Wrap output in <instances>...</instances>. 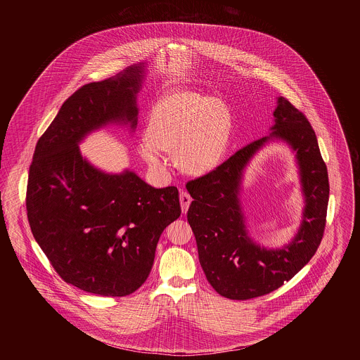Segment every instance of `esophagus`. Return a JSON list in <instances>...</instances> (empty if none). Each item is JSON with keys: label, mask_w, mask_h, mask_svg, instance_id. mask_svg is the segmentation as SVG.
<instances>
[{"label": "esophagus", "mask_w": 360, "mask_h": 360, "mask_svg": "<svg viewBox=\"0 0 360 360\" xmlns=\"http://www.w3.org/2000/svg\"><path fill=\"white\" fill-rule=\"evenodd\" d=\"M179 200H181V207H182V212L186 214L193 199H191V196H190L188 193H186V191H181V194H179Z\"/></svg>", "instance_id": "esophagus-1"}]
</instances>
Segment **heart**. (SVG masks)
Listing matches in <instances>:
<instances>
[{"label":"heart","mask_w":360,"mask_h":360,"mask_svg":"<svg viewBox=\"0 0 360 360\" xmlns=\"http://www.w3.org/2000/svg\"><path fill=\"white\" fill-rule=\"evenodd\" d=\"M231 112L221 98L179 91L161 98L149 115L148 133L139 145L154 170L170 166V152L191 174L207 173L227 149Z\"/></svg>","instance_id":"1"}]
</instances>
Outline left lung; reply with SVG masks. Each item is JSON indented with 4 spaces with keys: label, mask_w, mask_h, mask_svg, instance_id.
Returning <instances> with one entry per match:
<instances>
[{
    "label": "left lung",
    "mask_w": 360,
    "mask_h": 360,
    "mask_svg": "<svg viewBox=\"0 0 360 360\" xmlns=\"http://www.w3.org/2000/svg\"><path fill=\"white\" fill-rule=\"evenodd\" d=\"M273 115L269 136L186 185L193 196L187 220L195 235L199 262L211 286L229 300H251L283 286L310 262L325 232L330 186L316 131L285 98H278ZM272 138L288 141L295 150L307 203L295 239L278 250L262 249L248 236L238 200L243 167Z\"/></svg>",
    "instance_id": "1"
}]
</instances>
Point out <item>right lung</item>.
Listing matches in <instances>:
<instances>
[{
  "instance_id": "right-lung-1",
  "label": "right lung",
  "mask_w": 360,
  "mask_h": 360,
  "mask_svg": "<svg viewBox=\"0 0 360 360\" xmlns=\"http://www.w3.org/2000/svg\"><path fill=\"white\" fill-rule=\"evenodd\" d=\"M143 65L88 83L65 100L37 142L26 210L34 238L65 283L105 297L136 292L152 271L160 236L179 218L175 186L154 188L133 172L107 174L77 143L109 122L137 125Z\"/></svg>"
}]
</instances>
